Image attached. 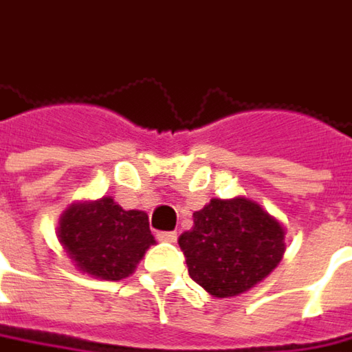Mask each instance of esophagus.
Wrapping results in <instances>:
<instances>
[{"label":"esophagus","instance_id":"1","mask_svg":"<svg viewBox=\"0 0 352 352\" xmlns=\"http://www.w3.org/2000/svg\"><path fill=\"white\" fill-rule=\"evenodd\" d=\"M155 238L160 242H177V232H157Z\"/></svg>","mask_w":352,"mask_h":352}]
</instances>
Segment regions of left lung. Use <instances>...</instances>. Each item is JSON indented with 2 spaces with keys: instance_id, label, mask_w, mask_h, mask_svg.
<instances>
[{
  "instance_id": "8db88e82",
  "label": "left lung",
  "mask_w": 352,
  "mask_h": 352,
  "mask_svg": "<svg viewBox=\"0 0 352 352\" xmlns=\"http://www.w3.org/2000/svg\"><path fill=\"white\" fill-rule=\"evenodd\" d=\"M192 221L179 246L189 276L214 298L244 294L282 262V224L248 199H212Z\"/></svg>"
}]
</instances>
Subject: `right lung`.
Listing matches in <instances>:
<instances>
[{"label":"right lung","mask_w":352,"mask_h":352,"mask_svg":"<svg viewBox=\"0 0 352 352\" xmlns=\"http://www.w3.org/2000/svg\"><path fill=\"white\" fill-rule=\"evenodd\" d=\"M58 238L82 272L110 282L130 276L155 242L146 212L124 210L110 197L67 208Z\"/></svg>","instance_id":"1"}]
</instances>
